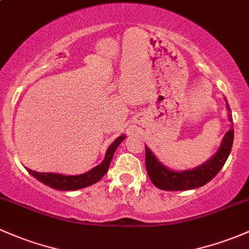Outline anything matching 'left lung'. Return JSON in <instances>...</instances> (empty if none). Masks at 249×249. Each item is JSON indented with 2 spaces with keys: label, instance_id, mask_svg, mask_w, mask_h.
Returning <instances> with one entry per match:
<instances>
[{
  "label": "left lung",
  "instance_id": "8db88e82",
  "mask_svg": "<svg viewBox=\"0 0 249 249\" xmlns=\"http://www.w3.org/2000/svg\"><path fill=\"white\" fill-rule=\"evenodd\" d=\"M227 109L229 111V121L231 122V111L228 103H227ZM232 141H234V129L231 125V129L224 135L220 148L216 152L215 156L211 157L207 162L200 166L186 171H173L165 167L152 153L151 149L145 146L147 175L157 188L165 190V191H183V190L199 188L209 183L211 179L220 172L231 154Z\"/></svg>",
  "mask_w": 249,
  "mask_h": 249
}]
</instances>
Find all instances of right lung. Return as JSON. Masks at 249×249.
I'll return each instance as SVG.
<instances>
[{"mask_svg": "<svg viewBox=\"0 0 249 249\" xmlns=\"http://www.w3.org/2000/svg\"><path fill=\"white\" fill-rule=\"evenodd\" d=\"M124 135L119 136V138L109 146V148L107 149V153L103 161L101 162L100 165H97L96 167H93L92 170H90L89 172H85L83 173V175L64 176L59 175V173H40L31 170V168H27V171L34 178H36L39 181H41L45 185L50 186V188L52 189L63 190V191H73V190L87 188V186H90L92 185V184L97 183V181L108 172L109 165H110L111 159H113L115 151H116L117 146L124 140Z\"/></svg>", "mask_w": 249, "mask_h": 249, "instance_id": "1", "label": "right lung"}]
</instances>
